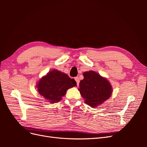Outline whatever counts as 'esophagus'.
<instances>
[{
    "label": "esophagus",
    "instance_id": "esophagus-1",
    "mask_svg": "<svg viewBox=\"0 0 147 147\" xmlns=\"http://www.w3.org/2000/svg\"><path fill=\"white\" fill-rule=\"evenodd\" d=\"M75 80L76 81V82H77V85L78 86L79 85V83H80V80H79L78 77H75Z\"/></svg>",
    "mask_w": 147,
    "mask_h": 147
}]
</instances>
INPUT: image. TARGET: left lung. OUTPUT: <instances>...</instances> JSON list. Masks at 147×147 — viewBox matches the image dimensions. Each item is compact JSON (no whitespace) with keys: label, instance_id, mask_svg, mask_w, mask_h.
Instances as JSON below:
<instances>
[{"label":"left lung","instance_id":"left-lung-1","mask_svg":"<svg viewBox=\"0 0 147 147\" xmlns=\"http://www.w3.org/2000/svg\"><path fill=\"white\" fill-rule=\"evenodd\" d=\"M83 77L78 90L87 105L96 107L110 98L112 87L105 78L92 70L84 72Z\"/></svg>","mask_w":147,"mask_h":147}]
</instances>
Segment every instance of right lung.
<instances>
[{
    "instance_id": "add662e5",
    "label": "right lung",
    "mask_w": 147,
    "mask_h": 147,
    "mask_svg": "<svg viewBox=\"0 0 147 147\" xmlns=\"http://www.w3.org/2000/svg\"><path fill=\"white\" fill-rule=\"evenodd\" d=\"M77 86L74 78L67 75L54 69L43 77L37 83L39 94L50 103L59 102L65 96L68 89Z\"/></svg>"
}]
</instances>
